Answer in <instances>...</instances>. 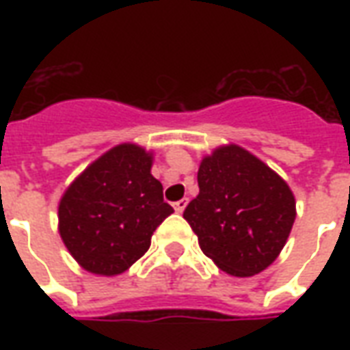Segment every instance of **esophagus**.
<instances>
[{
	"label": "esophagus",
	"mask_w": 350,
	"mask_h": 350,
	"mask_svg": "<svg viewBox=\"0 0 350 350\" xmlns=\"http://www.w3.org/2000/svg\"><path fill=\"white\" fill-rule=\"evenodd\" d=\"M185 206H187V198H182V200H178V202H174V210L178 213H182L183 210H185Z\"/></svg>",
	"instance_id": "esophagus-1"
}]
</instances>
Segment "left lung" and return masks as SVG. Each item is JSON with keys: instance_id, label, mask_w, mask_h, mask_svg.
<instances>
[{"instance_id": "obj_1", "label": "left lung", "mask_w": 350, "mask_h": 350, "mask_svg": "<svg viewBox=\"0 0 350 350\" xmlns=\"http://www.w3.org/2000/svg\"><path fill=\"white\" fill-rule=\"evenodd\" d=\"M198 195L183 217L198 245L236 278L266 270L291 234L296 202L286 182L240 146H221L198 167Z\"/></svg>"}]
</instances>
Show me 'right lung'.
Here are the masks:
<instances>
[{
	"instance_id": "1",
	"label": "right lung",
	"mask_w": 350,
	"mask_h": 350,
	"mask_svg": "<svg viewBox=\"0 0 350 350\" xmlns=\"http://www.w3.org/2000/svg\"><path fill=\"white\" fill-rule=\"evenodd\" d=\"M152 161L140 146H116L64 193L59 236L84 270L123 273L150 250L153 230L174 212L152 176Z\"/></svg>"
}]
</instances>
